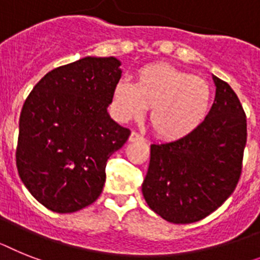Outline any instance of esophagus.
I'll return each mask as SVG.
<instances>
[{
  "instance_id": "34e87169",
  "label": "esophagus",
  "mask_w": 260,
  "mask_h": 260,
  "mask_svg": "<svg viewBox=\"0 0 260 260\" xmlns=\"http://www.w3.org/2000/svg\"><path fill=\"white\" fill-rule=\"evenodd\" d=\"M129 141H132V143H134V141H144V137L141 136L140 134H137V132H131V135H129Z\"/></svg>"
}]
</instances>
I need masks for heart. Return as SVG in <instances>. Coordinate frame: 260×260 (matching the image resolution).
I'll list each match as a JSON object with an SVG mask.
<instances>
[{
	"label": "heart",
	"mask_w": 260,
	"mask_h": 260,
	"mask_svg": "<svg viewBox=\"0 0 260 260\" xmlns=\"http://www.w3.org/2000/svg\"><path fill=\"white\" fill-rule=\"evenodd\" d=\"M213 89L208 80L168 63H150L136 74L135 84L119 80L113 88L111 108L117 120L129 121L144 116L157 136L177 140L204 123L210 111Z\"/></svg>",
	"instance_id": "1"
}]
</instances>
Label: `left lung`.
<instances>
[{
    "label": "left lung",
    "mask_w": 260,
    "mask_h": 260,
    "mask_svg": "<svg viewBox=\"0 0 260 260\" xmlns=\"http://www.w3.org/2000/svg\"><path fill=\"white\" fill-rule=\"evenodd\" d=\"M214 103L205 121L176 141L150 145L143 181L148 206L173 223L201 221L231 196L242 173L247 120L237 93L213 75Z\"/></svg>",
    "instance_id": "obj_1"
}]
</instances>
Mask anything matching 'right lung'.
Returning <instances> with one entry per match:
<instances>
[{
    "mask_svg": "<svg viewBox=\"0 0 260 260\" xmlns=\"http://www.w3.org/2000/svg\"><path fill=\"white\" fill-rule=\"evenodd\" d=\"M119 66L113 56H86L51 70L26 98L15 162L45 208L74 213L102 194L107 160L131 135L107 112Z\"/></svg>",
    "mask_w": 260,
    "mask_h": 260,
    "instance_id": "add662e5",
    "label": "right lung"
}]
</instances>
